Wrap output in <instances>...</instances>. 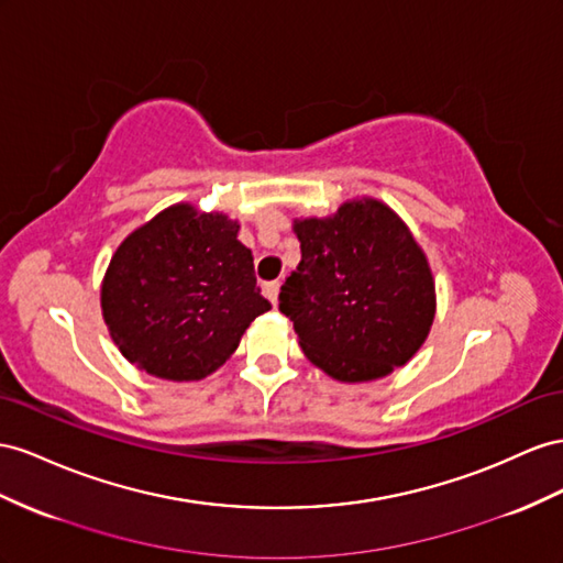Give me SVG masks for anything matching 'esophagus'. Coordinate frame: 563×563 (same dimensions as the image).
Instances as JSON below:
<instances>
[{"label": "esophagus", "mask_w": 563, "mask_h": 563, "mask_svg": "<svg viewBox=\"0 0 563 563\" xmlns=\"http://www.w3.org/2000/svg\"><path fill=\"white\" fill-rule=\"evenodd\" d=\"M279 282H267V284H263V294L269 298V302L272 306H277V296H279Z\"/></svg>", "instance_id": "1"}]
</instances>
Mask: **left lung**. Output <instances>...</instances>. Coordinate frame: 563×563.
Instances as JSON below:
<instances>
[{"mask_svg":"<svg viewBox=\"0 0 563 563\" xmlns=\"http://www.w3.org/2000/svg\"><path fill=\"white\" fill-rule=\"evenodd\" d=\"M300 263L279 310L314 367L343 384L376 382L412 360L435 317L429 257L405 220L362 196L327 218H296Z\"/></svg>","mask_w":563,"mask_h":563,"instance_id":"1","label":"left lung"}]
</instances>
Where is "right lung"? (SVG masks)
Returning <instances> with one entry per match:
<instances>
[{"mask_svg": "<svg viewBox=\"0 0 563 563\" xmlns=\"http://www.w3.org/2000/svg\"><path fill=\"white\" fill-rule=\"evenodd\" d=\"M239 222L173 203L132 230L101 279V314L118 351L165 382H199L234 355L269 300L255 286Z\"/></svg>", "mask_w": 563, "mask_h": 563, "instance_id": "obj_1", "label": "right lung"}]
</instances>
